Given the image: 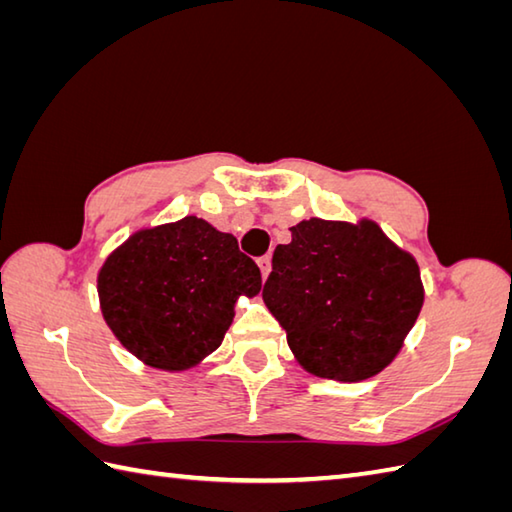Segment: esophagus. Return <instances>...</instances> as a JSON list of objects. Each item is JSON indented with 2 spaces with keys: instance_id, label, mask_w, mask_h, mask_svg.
<instances>
[{
  "instance_id": "1",
  "label": "esophagus",
  "mask_w": 512,
  "mask_h": 512,
  "mask_svg": "<svg viewBox=\"0 0 512 512\" xmlns=\"http://www.w3.org/2000/svg\"><path fill=\"white\" fill-rule=\"evenodd\" d=\"M257 264H259V270H262V277L266 279V277H268V273H270V257H268V255L259 257V259H257Z\"/></svg>"
}]
</instances>
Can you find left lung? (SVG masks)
I'll return each mask as SVG.
<instances>
[{
  "label": "left lung",
  "mask_w": 512,
  "mask_h": 512,
  "mask_svg": "<svg viewBox=\"0 0 512 512\" xmlns=\"http://www.w3.org/2000/svg\"><path fill=\"white\" fill-rule=\"evenodd\" d=\"M273 255L262 297L308 372L363 380L387 367L422 308L416 259L374 222L290 228Z\"/></svg>",
  "instance_id": "8db88e82"
}]
</instances>
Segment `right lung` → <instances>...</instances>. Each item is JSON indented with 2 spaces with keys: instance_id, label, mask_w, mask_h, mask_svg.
Returning a JSON list of instances; mask_svg holds the SVG:
<instances>
[{
  "instance_id": "1",
  "label": "right lung",
  "mask_w": 512,
  "mask_h": 512,
  "mask_svg": "<svg viewBox=\"0 0 512 512\" xmlns=\"http://www.w3.org/2000/svg\"><path fill=\"white\" fill-rule=\"evenodd\" d=\"M262 273L231 233L189 215L132 235L99 275L103 317L151 367L187 369L222 343L239 295Z\"/></svg>"
}]
</instances>
